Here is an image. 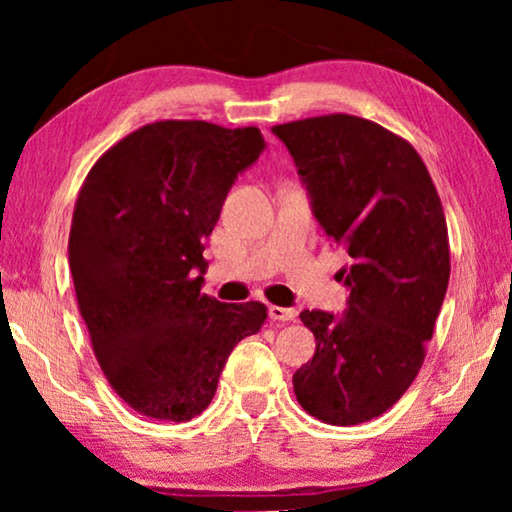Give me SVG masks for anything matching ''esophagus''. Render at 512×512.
<instances>
[{
  "label": "esophagus",
  "instance_id": "1",
  "mask_svg": "<svg viewBox=\"0 0 512 512\" xmlns=\"http://www.w3.org/2000/svg\"><path fill=\"white\" fill-rule=\"evenodd\" d=\"M270 319L272 321H293L298 317L296 310H291V307H279V305H270Z\"/></svg>",
  "mask_w": 512,
  "mask_h": 512
}]
</instances>
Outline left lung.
I'll return each instance as SVG.
<instances>
[{"instance_id": "1", "label": "left lung", "mask_w": 512, "mask_h": 512, "mask_svg": "<svg viewBox=\"0 0 512 512\" xmlns=\"http://www.w3.org/2000/svg\"><path fill=\"white\" fill-rule=\"evenodd\" d=\"M326 235L349 254L342 317L303 310L317 340L293 375L305 412L333 426L370 422L415 380L450 282L445 212L408 139L349 114L275 125Z\"/></svg>"}]
</instances>
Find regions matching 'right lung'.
Listing matches in <instances>:
<instances>
[{
	"label": "right lung",
	"instance_id": "add662e5",
	"mask_svg": "<svg viewBox=\"0 0 512 512\" xmlns=\"http://www.w3.org/2000/svg\"><path fill=\"white\" fill-rule=\"evenodd\" d=\"M261 130L207 121L144 125L90 167L69 230V268L90 345L111 389L139 415L188 422L212 403L237 342L268 307L200 291L205 237Z\"/></svg>",
	"mask_w": 512,
	"mask_h": 512
}]
</instances>
